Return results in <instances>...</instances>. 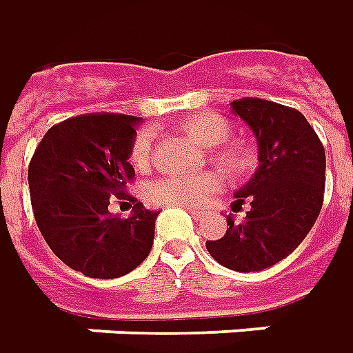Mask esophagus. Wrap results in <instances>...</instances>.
Here are the masks:
<instances>
[{"instance_id":"34e87169","label":"esophagus","mask_w":353,"mask_h":353,"mask_svg":"<svg viewBox=\"0 0 353 353\" xmlns=\"http://www.w3.org/2000/svg\"><path fill=\"white\" fill-rule=\"evenodd\" d=\"M186 210H188V212H190L194 217H202V214H204V212H200V210H196V208H190V205H188Z\"/></svg>"}]
</instances>
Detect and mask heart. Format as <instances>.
<instances>
[{
    "instance_id": "obj_1",
    "label": "heart",
    "mask_w": 353,
    "mask_h": 353,
    "mask_svg": "<svg viewBox=\"0 0 353 353\" xmlns=\"http://www.w3.org/2000/svg\"><path fill=\"white\" fill-rule=\"evenodd\" d=\"M181 130L202 148H219L214 151V161L225 171L233 174H245L254 167V151L247 143L231 141L224 143L231 136V122L219 114L188 116L181 122ZM153 157V132L143 128L136 134L130 145V163L134 169L145 171ZM223 186V176L219 172H196V174H169L151 182L145 188L149 202L161 205H200Z\"/></svg>"
}]
</instances>
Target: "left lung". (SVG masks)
Wrapping results in <instances>:
<instances>
[{
    "label": "left lung",
    "instance_id": "left-lung-1",
    "mask_svg": "<svg viewBox=\"0 0 353 353\" xmlns=\"http://www.w3.org/2000/svg\"><path fill=\"white\" fill-rule=\"evenodd\" d=\"M233 112L259 139V171L235 194L233 210L247 202V217H227L225 235L205 241L215 262L235 272H260L290 256L314 225L325 196L326 155L299 110L245 97Z\"/></svg>",
    "mask_w": 353,
    "mask_h": 353
}]
</instances>
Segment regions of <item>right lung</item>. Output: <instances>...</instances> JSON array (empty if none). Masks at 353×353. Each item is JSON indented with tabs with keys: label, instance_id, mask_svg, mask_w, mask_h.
Masks as SVG:
<instances>
[{
	"label": "right lung",
	"instance_id": "1",
	"mask_svg": "<svg viewBox=\"0 0 353 353\" xmlns=\"http://www.w3.org/2000/svg\"><path fill=\"white\" fill-rule=\"evenodd\" d=\"M138 118L91 112L68 118L44 134L28 163L32 214L52 252L89 278H120L148 259L157 212L128 196L136 176L128 163ZM116 197L134 208L130 218L108 212Z\"/></svg>",
	"mask_w": 353,
	"mask_h": 353
}]
</instances>
